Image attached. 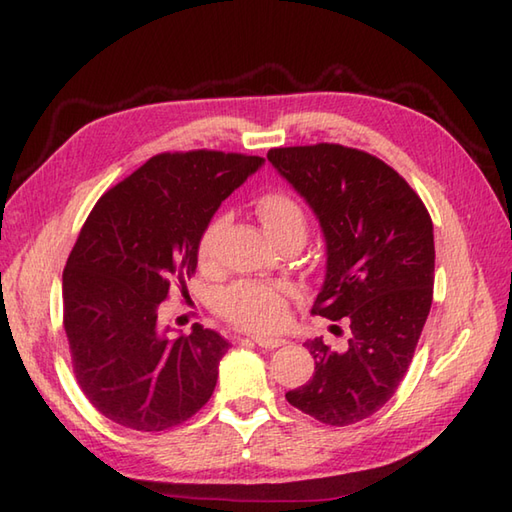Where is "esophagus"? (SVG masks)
<instances>
[{
  "label": "esophagus",
  "instance_id": "34e87169",
  "mask_svg": "<svg viewBox=\"0 0 512 512\" xmlns=\"http://www.w3.org/2000/svg\"><path fill=\"white\" fill-rule=\"evenodd\" d=\"M253 343L259 347H266V350H275V347L286 345V339H275V336H253Z\"/></svg>",
  "mask_w": 512,
  "mask_h": 512
}]
</instances>
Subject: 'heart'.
Listing matches in <instances>:
<instances>
[{
  "mask_svg": "<svg viewBox=\"0 0 512 512\" xmlns=\"http://www.w3.org/2000/svg\"><path fill=\"white\" fill-rule=\"evenodd\" d=\"M255 213L262 222L266 235L279 246L286 239H299L303 242L308 231V217L303 206L284 191H266L255 200ZM220 220H213L204 228L198 242V259L206 264L213 255V246L217 233H220ZM290 286L286 284H264V281H237L228 286L217 308L228 321L244 330L268 332L279 328L284 323Z\"/></svg>",
  "mask_w": 512,
  "mask_h": 512,
  "instance_id": "heart-1",
  "label": "heart"
}]
</instances>
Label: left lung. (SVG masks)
Segmentation results:
<instances>
[{"label":"left lung","instance_id":"1","mask_svg":"<svg viewBox=\"0 0 512 512\" xmlns=\"http://www.w3.org/2000/svg\"><path fill=\"white\" fill-rule=\"evenodd\" d=\"M268 160L325 239V279L312 314L350 321L345 352L308 341L314 374L288 402L332 427L372 416L396 394L433 299V224L405 178L343 145L279 147Z\"/></svg>","mask_w":512,"mask_h":512}]
</instances>
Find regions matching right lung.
<instances>
[{
	"label": "right lung",
	"instance_id": "1",
	"mask_svg": "<svg viewBox=\"0 0 512 512\" xmlns=\"http://www.w3.org/2000/svg\"><path fill=\"white\" fill-rule=\"evenodd\" d=\"M264 165L224 151L160 154L101 195L63 270V328L76 380L96 411L154 433L209 402L228 341L193 325L169 339L160 303L198 266L220 204Z\"/></svg>",
	"mask_w": 512,
	"mask_h": 512
}]
</instances>
